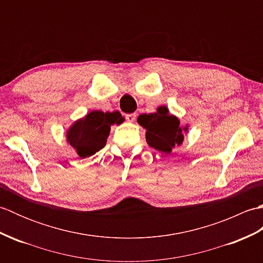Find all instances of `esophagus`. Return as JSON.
<instances>
[{
    "label": "esophagus",
    "instance_id": "1",
    "mask_svg": "<svg viewBox=\"0 0 263 263\" xmlns=\"http://www.w3.org/2000/svg\"><path fill=\"white\" fill-rule=\"evenodd\" d=\"M136 117H137V115L135 113H131V114H127L125 116V119H126L127 122H133V121L136 120Z\"/></svg>",
    "mask_w": 263,
    "mask_h": 263
}]
</instances>
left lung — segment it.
Listing matches in <instances>:
<instances>
[{
  "mask_svg": "<svg viewBox=\"0 0 263 263\" xmlns=\"http://www.w3.org/2000/svg\"><path fill=\"white\" fill-rule=\"evenodd\" d=\"M138 123L146 128V140L150 147L161 153L170 154L175 146H181L187 124L180 125L176 116L171 115L166 106H160L155 113L138 116Z\"/></svg>",
  "mask_w": 263,
  "mask_h": 263,
  "instance_id": "left-lung-1",
  "label": "left lung"
}]
</instances>
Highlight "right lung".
Returning a JSON list of instances; mask_svg holds the SVG:
<instances>
[{"label":"right lung","mask_w":263,"mask_h":263,"mask_svg":"<svg viewBox=\"0 0 263 263\" xmlns=\"http://www.w3.org/2000/svg\"><path fill=\"white\" fill-rule=\"evenodd\" d=\"M124 117L120 111L92 110L77 120L66 131V142L76 149L80 158H87L103 149L110 132V125L121 124Z\"/></svg>","instance_id":"1"}]
</instances>
